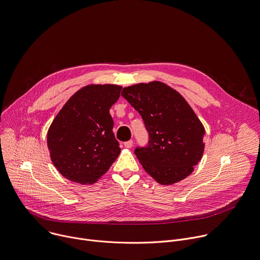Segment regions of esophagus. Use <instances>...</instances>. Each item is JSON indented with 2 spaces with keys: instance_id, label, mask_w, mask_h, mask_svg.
Segmentation results:
<instances>
[{
  "instance_id": "1",
  "label": "esophagus",
  "mask_w": 260,
  "mask_h": 260,
  "mask_svg": "<svg viewBox=\"0 0 260 260\" xmlns=\"http://www.w3.org/2000/svg\"><path fill=\"white\" fill-rule=\"evenodd\" d=\"M133 144H134L133 140H129V141H127V142L124 143V147H125V148H132V147H133Z\"/></svg>"
}]
</instances>
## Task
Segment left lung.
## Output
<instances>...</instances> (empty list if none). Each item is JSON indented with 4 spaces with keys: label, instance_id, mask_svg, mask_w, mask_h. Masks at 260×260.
Here are the masks:
<instances>
[{
    "label": "left lung",
    "instance_id": "obj_1",
    "mask_svg": "<svg viewBox=\"0 0 260 260\" xmlns=\"http://www.w3.org/2000/svg\"><path fill=\"white\" fill-rule=\"evenodd\" d=\"M121 94L149 134L148 145L135 149L144 170L162 185L189 176L202 159L206 132L186 100L159 81L124 87Z\"/></svg>",
    "mask_w": 260,
    "mask_h": 260
}]
</instances>
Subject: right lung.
<instances>
[{
  "label": "right lung",
  "instance_id": "obj_1",
  "mask_svg": "<svg viewBox=\"0 0 260 260\" xmlns=\"http://www.w3.org/2000/svg\"><path fill=\"white\" fill-rule=\"evenodd\" d=\"M121 86L90 84L74 93L60 109L47 133L50 158L68 180L80 184L98 181L120 153L113 134L110 108Z\"/></svg>",
  "mask_w": 260,
  "mask_h": 260
}]
</instances>
